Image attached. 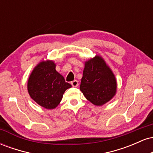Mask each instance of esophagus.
I'll list each match as a JSON object with an SVG mask.
<instances>
[{"mask_svg":"<svg viewBox=\"0 0 153 153\" xmlns=\"http://www.w3.org/2000/svg\"><path fill=\"white\" fill-rule=\"evenodd\" d=\"M71 85H73V87H77V86H78V80H73V81H72V82H71Z\"/></svg>","mask_w":153,"mask_h":153,"instance_id":"1","label":"esophagus"}]
</instances>
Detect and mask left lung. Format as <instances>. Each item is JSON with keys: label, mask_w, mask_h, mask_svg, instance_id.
Here are the masks:
<instances>
[{"label": "left lung", "mask_w": 153, "mask_h": 153, "mask_svg": "<svg viewBox=\"0 0 153 153\" xmlns=\"http://www.w3.org/2000/svg\"><path fill=\"white\" fill-rule=\"evenodd\" d=\"M117 87L115 75L101 56L85 61L80 90L87 100L102 106L115 96Z\"/></svg>", "instance_id": "1"}]
</instances>
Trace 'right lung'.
I'll return each instance as SVG.
<instances>
[{
	"label": "right lung",
	"instance_id": "add662e5",
	"mask_svg": "<svg viewBox=\"0 0 153 153\" xmlns=\"http://www.w3.org/2000/svg\"><path fill=\"white\" fill-rule=\"evenodd\" d=\"M55 67L52 60L42 61L34 68L28 80L29 96L47 109H53L58 106L65 91L72 87L56 71Z\"/></svg>",
	"mask_w": 153,
	"mask_h": 153
}]
</instances>
